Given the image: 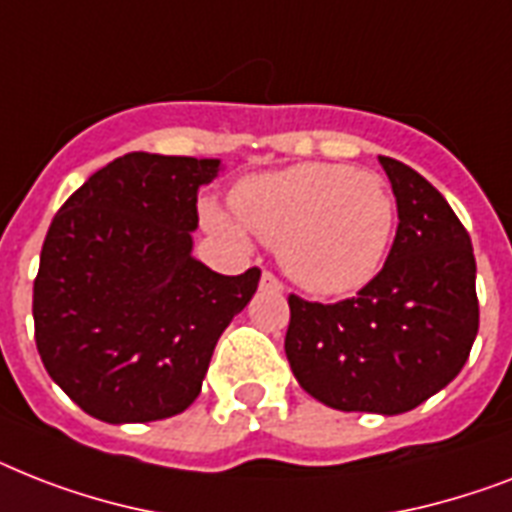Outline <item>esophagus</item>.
<instances>
[{
	"label": "esophagus",
	"mask_w": 512,
	"mask_h": 512,
	"mask_svg": "<svg viewBox=\"0 0 512 512\" xmlns=\"http://www.w3.org/2000/svg\"><path fill=\"white\" fill-rule=\"evenodd\" d=\"M261 288L277 290V293H280V290H282V282L277 280V277L272 275V272H264V275H261Z\"/></svg>",
	"instance_id": "esophagus-1"
}]
</instances>
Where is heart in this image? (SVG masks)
Instances as JSON below:
<instances>
[{
	"mask_svg": "<svg viewBox=\"0 0 512 512\" xmlns=\"http://www.w3.org/2000/svg\"><path fill=\"white\" fill-rule=\"evenodd\" d=\"M232 214L203 206L211 232L243 245L245 232L277 248L285 275L314 296H343L378 275L396 230V198L372 171L298 163L245 177Z\"/></svg>",
	"mask_w": 512,
	"mask_h": 512,
	"instance_id": "heart-1",
	"label": "heart"
}]
</instances>
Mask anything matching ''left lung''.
Listing matches in <instances>:
<instances>
[{"instance_id":"obj_1","label":"left lung","mask_w":512,"mask_h":512,"mask_svg":"<svg viewBox=\"0 0 512 512\" xmlns=\"http://www.w3.org/2000/svg\"><path fill=\"white\" fill-rule=\"evenodd\" d=\"M399 211L394 245L354 298L290 296L285 354L298 386L341 412L402 415L457 378L478 333L470 235L436 187L378 158Z\"/></svg>"}]
</instances>
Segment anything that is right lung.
<instances>
[{
  "label": "right lung",
  "instance_id": "add662e5",
  "mask_svg": "<svg viewBox=\"0 0 512 512\" xmlns=\"http://www.w3.org/2000/svg\"><path fill=\"white\" fill-rule=\"evenodd\" d=\"M219 158L129 153L65 200L34 280L49 378L102 423H150L200 394L219 335L259 288L192 256L198 190Z\"/></svg>",
  "mask_w": 512,
  "mask_h": 512
}]
</instances>
